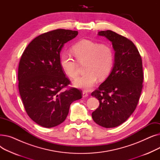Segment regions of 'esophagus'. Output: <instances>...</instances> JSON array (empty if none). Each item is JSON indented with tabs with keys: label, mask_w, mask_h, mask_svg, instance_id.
I'll return each instance as SVG.
<instances>
[{
	"label": "esophagus",
	"mask_w": 160,
	"mask_h": 160,
	"mask_svg": "<svg viewBox=\"0 0 160 160\" xmlns=\"http://www.w3.org/2000/svg\"><path fill=\"white\" fill-rule=\"evenodd\" d=\"M88 97V93H86V91H83L82 92V97L83 98H85V97Z\"/></svg>",
	"instance_id": "1"
}]
</instances>
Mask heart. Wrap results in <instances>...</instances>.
<instances>
[{
  "instance_id": "obj_1",
  "label": "heart",
  "mask_w": 160,
  "mask_h": 160,
  "mask_svg": "<svg viewBox=\"0 0 160 160\" xmlns=\"http://www.w3.org/2000/svg\"><path fill=\"white\" fill-rule=\"evenodd\" d=\"M72 52L79 63H85L84 71L86 72L73 82L76 88L88 91L96 84L98 78L105 79L112 69L114 54L112 47L108 44L82 39L72 46ZM60 65L70 78L75 79L78 77V65L69 55L62 54Z\"/></svg>"
}]
</instances>
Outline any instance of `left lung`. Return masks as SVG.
Instances as JSON below:
<instances>
[{
  "instance_id": "1",
  "label": "left lung",
  "mask_w": 160,
  "mask_h": 160,
  "mask_svg": "<svg viewBox=\"0 0 160 160\" xmlns=\"http://www.w3.org/2000/svg\"><path fill=\"white\" fill-rule=\"evenodd\" d=\"M98 35L110 41L115 51L112 72L91 96L99 100L92 118L104 128L122 124L136 110L142 88L143 72L141 57L132 41L112 30Z\"/></svg>"
}]
</instances>
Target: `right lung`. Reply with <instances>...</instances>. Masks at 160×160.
<instances>
[{"label":"right lung","instance_id":"right-lung-1","mask_svg":"<svg viewBox=\"0 0 160 160\" xmlns=\"http://www.w3.org/2000/svg\"><path fill=\"white\" fill-rule=\"evenodd\" d=\"M78 31L58 29L33 39L23 52L19 65V90L28 115L38 124L52 128L62 123L69 107L82 98L76 88L63 91L70 83L60 65V52Z\"/></svg>","mask_w":160,"mask_h":160}]
</instances>
